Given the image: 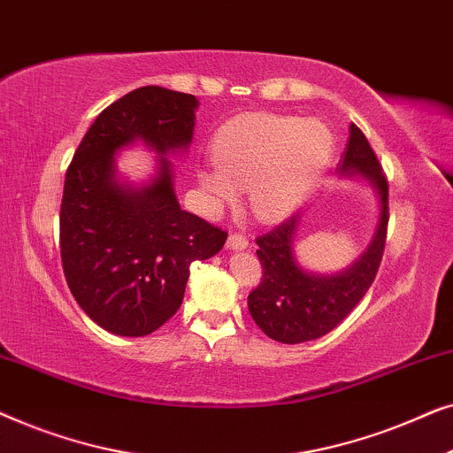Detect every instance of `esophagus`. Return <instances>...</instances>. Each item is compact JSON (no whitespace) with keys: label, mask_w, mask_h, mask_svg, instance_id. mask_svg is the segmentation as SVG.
<instances>
[{"label":"esophagus","mask_w":453,"mask_h":453,"mask_svg":"<svg viewBox=\"0 0 453 453\" xmlns=\"http://www.w3.org/2000/svg\"><path fill=\"white\" fill-rule=\"evenodd\" d=\"M247 245H250V241H247L245 234H241V233H231V234H228V241H226L228 250L241 251V250H247Z\"/></svg>","instance_id":"1"}]
</instances>
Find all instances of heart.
<instances>
[{
	"label": "heart",
	"instance_id": "heart-1",
	"mask_svg": "<svg viewBox=\"0 0 453 453\" xmlns=\"http://www.w3.org/2000/svg\"><path fill=\"white\" fill-rule=\"evenodd\" d=\"M334 138L324 123L299 115H247L220 127L212 142L216 169L197 171L214 210L233 206L250 188V208L278 220L299 208L330 163Z\"/></svg>",
	"mask_w": 453,
	"mask_h": 453
}]
</instances>
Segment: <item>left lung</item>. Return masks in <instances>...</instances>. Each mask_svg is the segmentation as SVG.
<instances>
[{
    "mask_svg": "<svg viewBox=\"0 0 453 453\" xmlns=\"http://www.w3.org/2000/svg\"><path fill=\"white\" fill-rule=\"evenodd\" d=\"M340 175L363 177L380 197L373 239L355 264L330 276L303 270L293 250L299 212L256 239L264 276L247 296V305L259 330L276 342L299 344L326 336L358 305L380 270L389 220L388 179L373 148L355 123L340 160Z\"/></svg>",
    "mask_w": 453,
    "mask_h": 453,
    "instance_id": "8db88e82",
    "label": "left lung"
}]
</instances>
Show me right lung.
Masks as SVG:
<instances>
[{"mask_svg":"<svg viewBox=\"0 0 453 453\" xmlns=\"http://www.w3.org/2000/svg\"><path fill=\"white\" fill-rule=\"evenodd\" d=\"M197 98L142 86L109 104L65 173L59 214L64 274L88 318L117 336H146L183 303L189 265L222 250L226 231L179 206L169 154L194 138ZM135 139L159 154L157 175L135 188L114 154Z\"/></svg>","mask_w":453,"mask_h":453,"instance_id":"1","label":"right lung"}]
</instances>
